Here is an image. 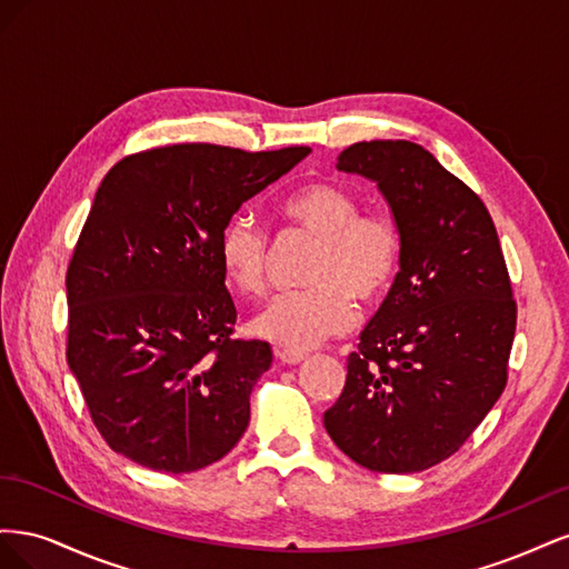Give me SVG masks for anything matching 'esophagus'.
I'll return each instance as SVG.
<instances>
[{"label": "esophagus", "mask_w": 569, "mask_h": 569, "mask_svg": "<svg viewBox=\"0 0 569 569\" xmlns=\"http://www.w3.org/2000/svg\"><path fill=\"white\" fill-rule=\"evenodd\" d=\"M274 356H278V358L282 360V363H287V366H297V363H301V360L306 358V351L278 347V349H274Z\"/></svg>", "instance_id": "obj_1"}]
</instances>
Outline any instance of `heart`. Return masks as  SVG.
<instances>
[{
    "mask_svg": "<svg viewBox=\"0 0 569 569\" xmlns=\"http://www.w3.org/2000/svg\"><path fill=\"white\" fill-rule=\"evenodd\" d=\"M289 232L318 239L301 291L272 299L253 320V332L287 349H311L327 337L347 332L358 303L375 306L387 297L401 268L403 234L385 211H360V199L335 182H308L278 203ZM270 242L247 216H232L218 237L222 274L244 297L266 291Z\"/></svg>",
    "mask_w": 569,
    "mask_h": 569,
    "instance_id": "obj_1",
    "label": "heart"
}]
</instances>
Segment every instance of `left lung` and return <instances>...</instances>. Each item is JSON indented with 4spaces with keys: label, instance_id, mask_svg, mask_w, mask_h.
<instances>
[{
    "label": "left lung",
    "instance_id": "1",
    "mask_svg": "<svg viewBox=\"0 0 569 569\" xmlns=\"http://www.w3.org/2000/svg\"><path fill=\"white\" fill-rule=\"evenodd\" d=\"M337 168L377 182L403 256L325 429L372 472H420L453 456L506 389L518 322L506 258L485 201L425 147L356 142Z\"/></svg>",
    "mask_w": 569,
    "mask_h": 569
}]
</instances>
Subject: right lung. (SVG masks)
<instances>
[{
	"instance_id": "add662e5",
	"label": "right lung",
	"mask_w": 569,
	"mask_h": 569,
	"mask_svg": "<svg viewBox=\"0 0 569 569\" xmlns=\"http://www.w3.org/2000/svg\"><path fill=\"white\" fill-rule=\"evenodd\" d=\"M308 153L170 144L126 157L101 180L66 272V358L116 453L180 475L242 439L272 351L232 339L218 237Z\"/></svg>"
}]
</instances>
